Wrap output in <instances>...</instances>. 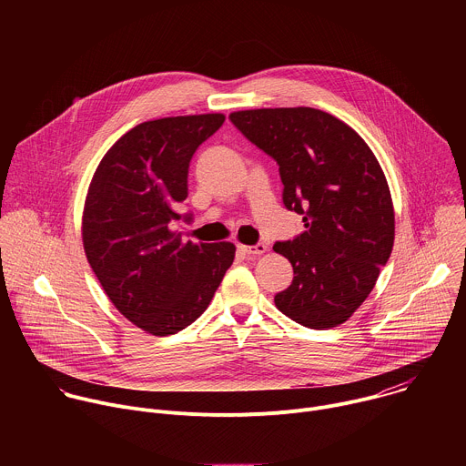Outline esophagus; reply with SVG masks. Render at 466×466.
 Listing matches in <instances>:
<instances>
[{"label": "esophagus", "instance_id": "esophagus-1", "mask_svg": "<svg viewBox=\"0 0 466 466\" xmlns=\"http://www.w3.org/2000/svg\"><path fill=\"white\" fill-rule=\"evenodd\" d=\"M238 250L247 254V256H256V254H263L268 250V243H256V245H238Z\"/></svg>", "mask_w": 466, "mask_h": 466}]
</instances>
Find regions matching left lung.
Listing matches in <instances>:
<instances>
[{"mask_svg":"<svg viewBox=\"0 0 466 466\" xmlns=\"http://www.w3.org/2000/svg\"><path fill=\"white\" fill-rule=\"evenodd\" d=\"M279 164L282 201L304 230L277 241L293 282L275 295L291 320L326 329L345 322L369 297L394 241L385 175L354 128L309 106L258 108L228 116Z\"/></svg>","mask_w":466,"mask_h":466,"instance_id":"obj_1","label":"left lung"}]
</instances>
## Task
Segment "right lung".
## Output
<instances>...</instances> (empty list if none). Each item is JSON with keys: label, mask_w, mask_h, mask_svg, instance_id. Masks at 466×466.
I'll return each mask as SVG.
<instances>
[{"label": "right lung", "mask_w": 466, "mask_h": 466, "mask_svg": "<svg viewBox=\"0 0 466 466\" xmlns=\"http://www.w3.org/2000/svg\"><path fill=\"white\" fill-rule=\"evenodd\" d=\"M225 123L223 114L177 116L130 128L92 178L83 243L112 304L153 336H171L208 308L236 247L193 243L173 232L187 197L189 162Z\"/></svg>", "instance_id": "add662e5"}]
</instances>
